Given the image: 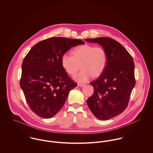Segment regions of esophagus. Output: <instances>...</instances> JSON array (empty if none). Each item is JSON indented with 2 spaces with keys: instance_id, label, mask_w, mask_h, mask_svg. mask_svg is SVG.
<instances>
[{
  "instance_id": "1",
  "label": "esophagus",
  "mask_w": 153,
  "mask_h": 153,
  "mask_svg": "<svg viewBox=\"0 0 153 153\" xmlns=\"http://www.w3.org/2000/svg\"><path fill=\"white\" fill-rule=\"evenodd\" d=\"M84 84H82V83H78L77 84V85L79 86V87H82L83 86H84Z\"/></svg>"
}]
</instances>
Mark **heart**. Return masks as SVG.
Masks as SVG:
<instances>
[{
  "label": "heart",
  "mask_w": 153,
  "mask_h": 153,
  "mask_svg": "<svg viewBox=\"0 0 153 153\" xmlns=\"http://www.w3.org/2000/svg\"><path fill=\"white\" fill-rule=\"evenodd\" d=\"M73 56L64 54L62 56V65L71 76L75 75L80 68L82 70L74 77L79 82H85L92 76H100L106 68L108 56L106 51L100 46L88 44L81 45L72 51Z\"/></svg>",
  "instance_id": "obj_1"
}]
</instances>
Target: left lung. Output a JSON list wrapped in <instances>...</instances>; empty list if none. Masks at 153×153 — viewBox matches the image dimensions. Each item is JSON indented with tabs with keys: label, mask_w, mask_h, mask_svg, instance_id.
I'll return each mask as SVG.
<instances>
[{
	"label": "left lung",
	"mask_w": 153,
	"mask_h": 153,
	"mask_svg": "<svg viewBox=\"0 0 153 153\" xmlns=\"http://www.w3.org/2000/svg\"><path fill=\"white\" fill-rule=\"evenodd\" d=\"M85 40L99 43L107 53L106 68L90 83L94 93L87 100L89 109L96 118L107 120L123 113L127 107L136 85L133 59L120 43L110 37Z\"/></svg>",
	"instance_id": "8db88e82"
}]
</instances>
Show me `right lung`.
<instances>
[{"label":"right lung","mask_w":153,"mask_h":153,"mask_svg":"<svg viewBox=\"0 0 153 153\" xmlns=\"http://www.w3.org/2000/svg\"><path fill=\"white\" fill-rule=\"evenodd\" d=\"M85 44L79 39L54 37L33 46L22 65L20 85L30 109L38 116L49 119L63 107L69 91L76 87L61 63L72 47Z\"/></svg>","instance_id":"obj_1"}]
</instances>
